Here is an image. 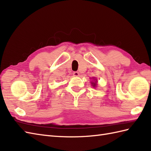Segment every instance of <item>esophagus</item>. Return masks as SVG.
Listing matches in <instances>:
<instances>
[{"label":"esophagus","mask_w":151,"mask_h":151,"mask_svg":"<svg viewBox=\"0 0 151 151\" xmlns=\"http://www.w3.org/2000/svg\"><path fill=\"white\" fill-rule=\"evenodd\" d=\"M73 74V75H74V76H79V73H78V71H74Z\"/></svg>","instance_id":"34e87169"}]
</instances>
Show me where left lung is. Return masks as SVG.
<instances>
[{
  "label": "left lung",
  "mask_w": 151,
  "mask_h": 151,
  "mask_svg": "<svg viewBox=\"0 0 151 151\" xmlns=\"http://www.w3.org/2000/svg\"><path fill=\"white\" fill-rule=\"evenodd\" d=\"M93 84V86H94V87H95V83H94V82H93V84Z\"/></svg>",
  "instance_id": "1"
}]
</instances>
